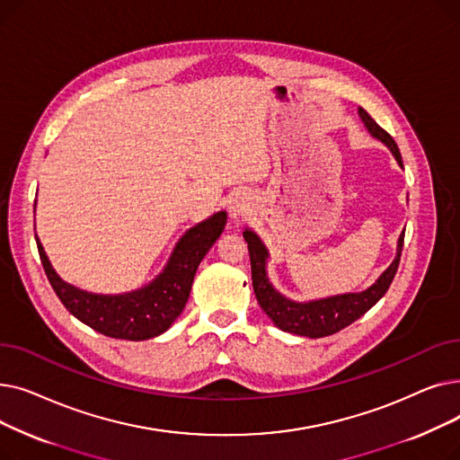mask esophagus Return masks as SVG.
I'll return each instance as SVG.
<instances>
[{"mask_svg": "<svg viewBox=\"0 0 460 460\" xmlns=\"http://www.w3.org/2000/svg\"><path fill=\"white\" fill-rule=\"evenodd\" d=\"M229 212H231V217H234V220H240V217L248 216V212H250V205H248L244 199H236V201H233V203H231Z\"/></svg>", "mask_w": 460, "mask_h": 460, "instance_id": "esophagus-1", "label": "esophagus"}]
</instances>
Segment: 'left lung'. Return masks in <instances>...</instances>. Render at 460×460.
Segmentation results:
<instances>
[{
    "label": "left lung",
    "mask_w": 460,
    "mask_h": 460,
    "mask_svg": "<svg viewBox=\"0 0 460 460\" xmlns=\"http://www.w3.org/2000/svg\"><path fill=\"white\" fill-rule=\"evenodd\" d=\"M359 117L366 123L367 130L376 139L388 145L399 165H402V158L395 139L384 128H380L376 125V120L364 108H359ZM244 240L248 243V252L252 261L253 293L262 311L267 313V315L274 321V324L283 332H291V333L313 337V340H315V337H326L347 328L349 324L358 321L361 315H366V313L385 295L399 269L404 231L399 236L395 261L388 269H385V272L376 279V283H373L367 288V291L330 296V298L307 302V304L293 302L276 291L267 278V270H264V267H267V257H269L267 248L262 246L259 236L250 229L244 231Z\"/></svg>",
    "instance_id": "1"
}]
</instances>
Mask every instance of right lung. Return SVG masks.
I'll return each instance as SVG.
<instances>
[{
  "instance_id": "obj_1",
  "label": "right lung",
  "mask_w": 460,
  "mask_h": 460,
  "mask_svg": "<svg viewBox=\"0 0 460 460\" xmlns=\"http://www.w3.org/2000/svg\"><path fill=\"white\" fill-rule=\"evenodd\" d=\"M226 220V212H217L191 227L179 240L167 267L151 285L117 296L91 295L65 283L54 272L42 244L35 238L46 278L72 315L113 340L141 341L164 333L181 315L199 262L222 234Z\"/></svg>"
}]
</instances>
